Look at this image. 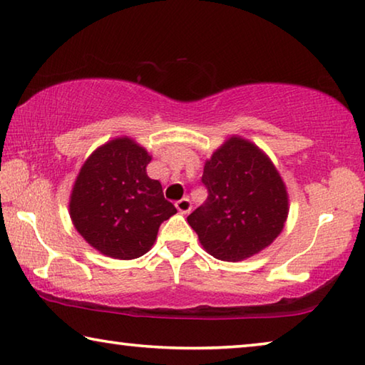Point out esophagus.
<instances>
[{
  "mask_svg": "<svg viewBox=\"0 0 365 365\" xmlns=\"http://www.w3.org/2000/svg\"><path fill=\"white\" fill-rule=\"evenodd\" d=\"M175 207L180 214H188L190 209H191V202H190L188 197H183V200H178L175 202Z\"/></svg>",
  "mask_w": 365,
  "mask_h": 365,
  "instance_id": "34e87169",
  "label": "esophagus"
}]
</instances>
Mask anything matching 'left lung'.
<instances>
[{"label": "left lung", "mask_w": 365, "mask_h": 365, "mask_svg": "<svg viewBox=\"0 0 365 365\" xmlns=\"http://www.w3.org/2000/svg\"><path fill=\"white\" fill-rule=\"evenodd\" d=\"M201 182L209 196L187 220L215 259L245 261L282 233L289 209L287 187L252 141L227 138L206 160Z\"/></svg>", "instance_id": "1"}]
</instances>
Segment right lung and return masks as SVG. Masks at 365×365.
Here are the masks:
<instances>
[{
    "label": "right lung",
    "instance_id": "add662e5",
    "mask_svg": "<svg viewBox=\"0 0 365 365\" xmlns=\"http://www.w3.org/2000/svg\"><path fill=\"white\" fill-rule=\"evenodd\" d=\"M150 160L133 138L117 137L96 148L78 172L69 200L72 224L104 256L122 261L143 256L160 224L177 212L159 180L148 177Z\"/></svg>",
    "mask_w": 365,
    "mask_h": 365
}]
</instances>
